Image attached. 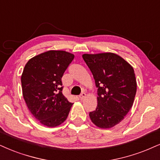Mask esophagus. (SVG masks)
<instances>
[{
  "label": "esophagus",
  "mask_w": 160,
  "mask_h": 160,
  "mask_svg": "<svg viewBox=\"0 0 160 160\" xmlns=\"http://www.w3.org/2000/svg\"><path fill=\"white\" fill-rule=\"evenodd\" d=\"M85 96H86L85 92H82V93H81V95L78 96V97H79L81 100H82V99H84V98H85Z\"/></svg>",
  "instance_id": "esophagus-1"
}]
</instances>
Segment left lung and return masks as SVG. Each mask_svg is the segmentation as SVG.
<instances>
[{
	"label": "left lung",
	"instance_id": "8db88e82",
	"mask_svg": "<svg viewBox=\"0 0 160 160\" xmlns=\"http://www.w3.org/2000/svg\"><path fill=\"white\" fill-rule=\"evenodd\" d=\"M98 88V105L90 118L100 128H110L127 115L137 92V80L129 63L112 52L84 54Z\"/></svg>",
	"mask_w": 160,
	"mask_h": 160
}]
</instances>
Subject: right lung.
Here are the masks:
<instances>
[{
  "instance_id": "obj_1",
  "label": "right lung",
  "mask_w": 160,
  "mask_h": 160,
  "mask_svg": "<svg viewBox=\"0 0 160 160\" xmlns=\"http://www.w3.org/2000/svg\"><path fill=\"white\" fill-rule=\"evenodd\" d=\"M73 58L70 52L50 50L29 59L23 69V98L33 116L47 127L63 123L72 105L62 94V78Z\"/></svg>"
}]
</instances>
